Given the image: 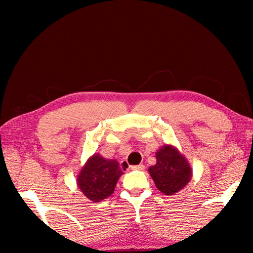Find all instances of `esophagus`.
<instances>
[{
    "label": "esophagus",
    "instance_id": "1",
    "mask_svg": "<svg viewBox=\"0 0 253 253\" xmlns=\"http://www.w3.org/2000/svg\"><path fill=\"white\" fill-rule=\"evenodd\" d=\"M131 169H136V170H143L145 169V166L143 164H139V165H134V166H130Z\"/></svg>",
    "mask_w": 253,
    "mask_h": 253
}]
</instances>
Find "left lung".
Wrapping results in <instances>:
<instances>
[{
	"label": "left lung",
	"instance_id": "8db88e82",
	"mask_svg": "<svg viewBox=\"0 0 253 253\" xmlns=\"http://www.w3.org/2000/svg\"><path fill=\"white\" fill-rule=\"evenodd\" d=\"M156 164L148 169L156 187L163 194L174 195L192 178L191 164L173 145L165 144L156 152Z\"/></svg>",
	"mask_w": 253,
	"mask_h": 253
}]
</instances>
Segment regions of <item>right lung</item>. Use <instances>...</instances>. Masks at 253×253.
I'll list each match as a JSON object with an SVG mask.
<instances>
[{
  "label": "right lung",
  "mask_w": 253,
  "mask_h": 253,
  "mask_svg": "<svg viewBox=\"0 0 253 253\" xmlns=\"http://www.w3.org/2000/svg\"><path fill=\"white\" fill-rule=\"evenodd\" d=\"M123 174L116 160H107L100 154L95 153L79 170L77 185L88 200L97 203L114 193L118 179Z\"/></svg>",
  "instance_id": "obj_1"
}]
</instances>
